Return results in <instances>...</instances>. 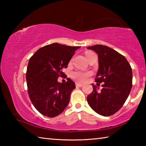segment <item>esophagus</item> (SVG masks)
<instances>
[{"label": "esophagus", "mask_w": 146, "mask_h": 146, "mask_svg": "<svg viewBox=\"0 0 146 146\" xmlns=\"http://www.w3.org/2000/svg\"><path fill=\"white\" fill-rule=\"evenodd\" d=\"M83 85L82 84H80V83H78V82H76V87H82Z\"/></svg>", "instance_id": "1"}]
</instances>
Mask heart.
I'll return each instance as SVG.
<instances>
[{"label":"heart","instance_id":"obj_1","mask_svg":"<svg viewBox=\"0 0 146 146\" xmlns=\"http://www.w3.org/2000/svg\"><path fill=\"white\" fill-rule=\"evenodd\" d=\"M92 53L91 51H87L86 53V58H88L90 54ZM91 75L90 71H75L71 73V77L73 80H75L79 82H85L88 80L89 76Z\"/></svg>","mask_w":146,"mask_h":146}]
</instances>
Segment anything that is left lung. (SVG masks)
Here are the masks:
<instances>
[{"instance_id":"8db88e82","label":"left lung","mask_w":146,"mask_h":146,"mask_svg":"<svg viewBox=\"0 0 146 146\" xmlns=\"http://www.w3.org/2000/svg\"><path fill=\"white\" fill-rule=\"evenodd\" d=\"M88 49L98 56V70L95 81L104 82L102 89L92 84L93 90L87 97L92 110L102 116H111L122 107L132 88V69L127 59L106 46L95 45Z\"/></svg>"}]
</instances>
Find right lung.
Segmentation results:
<instances>
[{
    "instance_id": "obj_1",
    "label": "right lung",
    "mask_w": 146,
    "mask_h": 146,
    "mask_svg": "<svg viewBox=\"0 0 146 146\" xmlns=\"http://www.w3.org/2000/svg\"><path fill=\"white\" fill-rule=\"evenodd\" d=\"M80 48L53 43L40 48L29 59L26 71L28 94L35 108L44 116L55 117L67 107L75 84L70 78L65 83L57 79L66 75L62 69L68 67Z\"/></svg>"
}]
</instances>
